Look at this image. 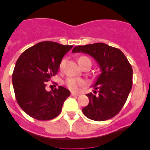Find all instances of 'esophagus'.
<instances>
[{
  "instance_id": "34e87169",
  "label": "esophagus",
  "mask_w": 150,
  "mask_h": 150,
  "mask_svg": "<svg viewBox=\"0 0 150 150\" xmlns=\"http://www.w3.org/2000/svg\"><path fill=\"white\" fill-rule=\"evenodd\" d=\"M71 95H72V96H79V95H80V94L79 93H75V92H71Z\"/></svg>"
}]
</instances>
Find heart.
<instances>
[{"label":"heart","instance_id":"1","mask_svg":"<svg viewBox=\"0 0 150 150\" xmlns=\"http://www.w3.org/2000/svg\"><path fill=\"white\" fill-rule=\"evenodd\" d=\"M83 58H86V57H80L79 59V62L82 59H83ZM64 63H65V60H64V59L62 60V62H60V65H59L60 69L63 68L64 65ZM65 85L67 86V88L70 90H71V91H79L82 87L84 86L85 85H86V82H85L84 80H83V79L70 77L67 78L65 80Z\"/></svg>","mask_w":150,"mask_h":150}]
</instances>
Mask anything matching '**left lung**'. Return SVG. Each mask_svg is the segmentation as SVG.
Masks as SVG:
<instances>
[{
    "instance_id": "obj_1",
    "label": "left lung",
    "mask_w": 150,
    "mask_h": 150,
    "mask_svg": "<svg viewBox=\"0 0 150 150\" xmlns=\"http://www.w3.org/2000/svg\"><path fill=\"white\" fill-rule=\"evenodd\" d=\"M72 52L91 55L101 70L94 86L98 91L86 95L89 103L82 110L83 114L98 122L114 117L126 102L132 87L133 71L125 55L119 49L103 43L75 46Z\"/></svg>"
}]
</instances>
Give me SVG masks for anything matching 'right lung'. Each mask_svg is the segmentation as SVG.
I'll list each match as a JSON object with an SVG mask.
<instances>
[{"instance_id":"obj_1","label":"right lung","mask_w":150,"mask_h":150,"mask_svg":"<svg viewBox=\"0 0 150 150\" xmlns=\"http://www.w3.org/2000/svg\"><path fill=\"white\" fill-rule=\"evenodd\" d=\"M73 46L52 41L37 43L22 52L13 73V85L19 107L30 117L46 121L60 114L70 91L59 86L52 91L46 83L59 71L64 55Z\"/></svg>"}]
</instances>
